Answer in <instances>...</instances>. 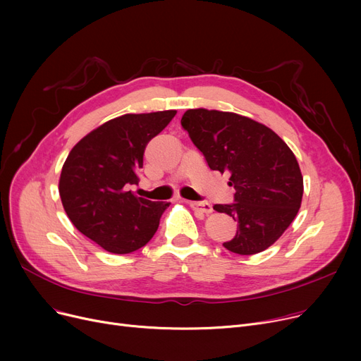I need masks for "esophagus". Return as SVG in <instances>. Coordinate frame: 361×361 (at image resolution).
Returning <instances> with one entry per match:
<instances>
[{"mask_svg": "<svg viewBox=\"0 0 361 361\" xmlns=\"http://www.w3.org/2000/svg\"><path fill=\"white\" fill-rule=\"evenodd\" d=\"M190 204V207L192 209H195V211H199V212H202V214H211L214 209H212V206H211V203H207V202H190L188 203Z\"/></svg>", "mask_w": 361, "mask_h": 361, "instance_id": "obj_1", "label": "esophagus"}]
</instances>
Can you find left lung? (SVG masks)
Returning a JSON list of instances; mask_svg holds the SVG:
<instances>
[{
    "label": "left lung",
    "instance_id": "left-lung-1",
    "mask_svg": "<svg viewBox=\"0 0 361 361\" xmlns=\"http://www.w3.org/2000/svg\"><path fill=\"white\" fill-rule=\"evenodd\" d=\"M211 169L230 174L234 202L214 209L238 222L222 245L237 255L267 250L294 221L302 197L298 162L275 131L234 112L188 109L181 118Z\"/></svg>",
    "mask_w": 361,
    "mask_h": 361
}]
</instances>
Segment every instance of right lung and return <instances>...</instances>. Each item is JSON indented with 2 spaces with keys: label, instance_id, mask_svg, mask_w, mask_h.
<instances>
[{
  "label": "right lung",
  "instance_id": "1",
  "mask_svg": "<svg viewBox=\"0 0 361 361\" xmlns=\"http://www.w3.org/2000/svg\"><path fill=\"white\" fill-rule=\"evenodd\" d=\"M177 111L126 114L90 131L68 154L60 196L73 225L114 255H127L155 235L168 202L137 197L145 147Z\"/></svg>",
  "mask_w": 361,
  "mask_h": 361
}]
</instances>
